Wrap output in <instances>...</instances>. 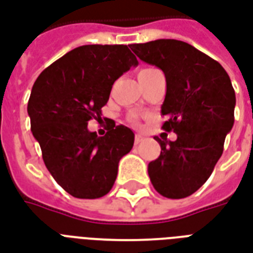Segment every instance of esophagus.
I'll list each match as a JSON object with an SVG mask.
<instances>
[{
	"label": "esophagus",
	"mask_w": 253,
	"mask_h": 253,
	"mask_svg": "<svg viewBox=\"0 0 253 253\" xmlns=\"http://www.w3.org/2000/svg\"><path fill=\"white\" fill-rule=\"evenodd\" d=\"M142 136L141 134H136V136H134V144H136V145H137V144H140V142L142 141Z\"/></svg>",
	"instance_id": "esophagus-1"
}]
</instances>
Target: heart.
Instances as JSON below:
<instances>
[{
    "label": "heart",
    "mask_w": 253,
    "mask_h": 253,
    "mask_svg": "<svg viewBox=\"0 0 253 253\" xmlns=\"http://www.w3.org/2000/svg\"><path fill=\"white\" fill-rule=\"evenodd\" d=\"M142 70H144V69H142Z\"/></svg>",
    "instance_id": "1"
}]
</instances>
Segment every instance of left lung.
Listing matches in <instances>:
<instances>
[{
  "mask_svg": "<svg viewBox=\"0 0 253 253\" xmlns=\"http://www.w3.org/2000/svg\"><path fill=\"white\" fill-rule=\"evenodd\" d=\"M134 54L160 68L167 80L161 115L167 132L177 138L156 137L160 156L148 165L155 189L168 199H184L206 183L223 155L224 140L235 121V90L224 68L189 43L156 40L132 43Z\"/></svg>",
  "mask_w": 253,
  "mask_h": 253,
  "instance_id": "left-lung-1",
  "label": "left lung"
}]
</instances>
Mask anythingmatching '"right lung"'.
<instances>
[{"mask_svg": "<svg viewBox=\"0 0 253 253\" xmlns=\"http://www.w3.org/2000/svg\"><path fill=\"white\" fill-rule=\"evenodd\" d=\"M138 64L126 45H83L49 65L34 83L28 115L43 163L53 178L77 199L111 191L120 159L130 152L134 133L112 121L105 136L88 130L101 119L112 85Z\"/></svg>", "mask_w": 253, "mask_h": 253, "instance_id": "right-lung-1", "label": "right lung"}]
</instances>
